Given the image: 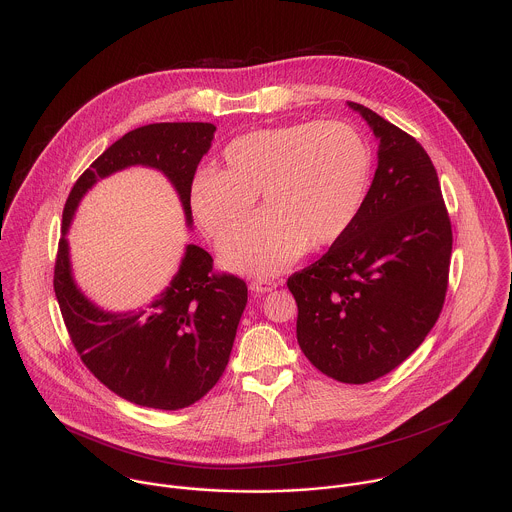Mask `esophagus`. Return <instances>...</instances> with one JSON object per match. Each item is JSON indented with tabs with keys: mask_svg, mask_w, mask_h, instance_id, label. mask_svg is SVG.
Instances as JSON below:
<instances>
[{
	"mask_svg": "<svg viewBox=\"0 0 512 512\" xmlns=\"http://www.w3.org/2000/svg\"><path fill=\"white\" fill-rule=\"evenodd\" d=\"M278 284L274 280H268V278H256L250 282V290L256 293L272 292Z\"/></svg>",
	"mask_w": 512,
	"mask_h": 512,
	"instance_id": "34e87169",
	"label": "esophagus"
}]
</instances>
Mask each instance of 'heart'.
Returning a JSON list of instances; mask_svg holds the SVG:
<instances>
[{
	"mask_svg": "<svg viewBox=\"0 0 512 512\" xmlns=\"http://www.w3.org/2000/svg\"><path fill=\"white\" fill-rule=\"evenodd\" d=\"M372 155L363 134L341 120L264 128L232 140L222 169H201L189 185L191 211L220 238L247 216L261 193L265 211L220 242L236 272L276 274L305 250L339 240L357 219Z\"/></svg>",
	"mask_w": 512,
	"mask_h": 512,
	"instance_id": "b5f03b06",
	"label": "heart"
}]
</instances>
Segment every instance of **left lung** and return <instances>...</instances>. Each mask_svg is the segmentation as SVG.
<instances>
[{
    "label": "left lung",
    "instance_id": "left-lung-1",
    "mask_svg": "<svg viewBox=\"0 0 512 512\" xmlns=\"http://www.w3.org/2000/svg\"><path fill=\"white\" fill-rule=\"evenodd\" d=\"M347 104L378 140V167L351 228L288 288L309 363L365 384L402 365L436 325L453 238L426 149L363 104Z\"/></svg>",
    "mask_w": 512,
    "mask_h": 512
}]
</instances>
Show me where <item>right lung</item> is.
<instances>
[{
  "mask_svg": "<svg viewBox=\"0 0 512 512\" xmlns=\"http://www.w3.org/2000/svg\"><path fill=\"white\" fill-rule=\"evenodd\" d=\"M215 132L207 122H163L128 132L78 177L63 211L53 286L74 349L104 386L138 406L187 408L219 382L248 288L236 276L215 274L211 254L187 244L177 274L147 307L106 311L74 282L67 232L82 197L100 179L134 165L169 179L191 228L189 185Z\"/></svg>",
  "mask_w": 512,
  "mask_h": 512,
  "instance_id": "right-lung-1",
  "label": "right lung"
}]
</instances>
